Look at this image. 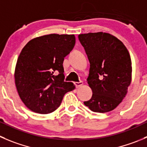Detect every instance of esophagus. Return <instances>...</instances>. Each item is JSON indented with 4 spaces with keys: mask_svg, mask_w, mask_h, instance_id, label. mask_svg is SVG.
<instances>
[{
    "mask_svg": "<svg viewBox=\"0 0 147 147\" xmlns=\"http://www.w3.org/2000/svg\"><path fill=\"white\" fill-rule=\"evenodd\" d=\"M74 85H75L76 88H80V87H81L82 85H83V82H82V81H80V82H74Z\"/></svg>",
    "mask_w": 147,
    "mask_h": 147,
    "instance_id": "34e87169",
    "label": "esophagus"
}]
</instances>
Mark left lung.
Masks as SVG:
<instances>
[{"mask_svg": "<svg viewBox=\"0 0 147 147\" xmlns=\"http://www.w3.org/2000/svg\"><path fill=\"white\" fill-rule=\"evenodd\" d=\"M78 39L90 62L88 83L92 98L84 104L97 113L116 108L127 93L131 80V60L125 45L114 36L98 32L80 34Z\"/></svg>", "mask_w": 147, "mask_h": 147, "instance_id": "1", "label": "left lung"}]
</instances>
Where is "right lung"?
Segmentation results:
<instances>
[{
  "label": "right lung",
  "instance_id": "1",
  "mask_svg": "<svg viewBox=\"0 0 147 147\" xmlns=\"http://www.w3.org/2000/svg\"><path fill=\"white\" fill-rule=\"evenodd\" d=\"M75 45V35L49 34L29 41L18 56L15 83L20 98L31 111L47 114L75 89L65 82L64 59Z\"/></svg>",
  "mask_w": 147,
  "mask_h": 147
}]
</instances>
